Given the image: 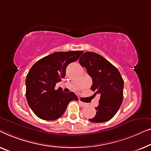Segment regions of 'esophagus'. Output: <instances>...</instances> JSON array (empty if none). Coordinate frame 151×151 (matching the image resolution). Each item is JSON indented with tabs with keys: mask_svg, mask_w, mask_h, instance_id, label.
I'll use <instances>...</instances> for the list:
<instances>
[{
	"mask_svg": "<svg viewBox=\"0 0 151 151\" xmlns=\"http://www.w3.org/2000/svg\"><path fill=\"white\" fill-rule=\"evenodd\" d=\"M78 102H79V104L81 105V107H87V104L86 103H83V102H82L81 101H78Z\"/></svg>",
	"mask_w": 151,
	"mask_h": 151,
	"instance_id": "esophagus-1",
	"label": "esophagus"
}]
</instances>
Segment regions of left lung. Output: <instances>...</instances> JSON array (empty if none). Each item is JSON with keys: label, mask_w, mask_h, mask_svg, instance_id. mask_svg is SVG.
I'll return each instance as SVG.
<instances>
[{"label": "left lung", "mask_w": 151, "mask_h": 151, "mask_svg": "<svg viewBox=\"0 0 151 151\" xmlns=\"http://www.w3.org/2000/svg\"><path fill=\"white\" fill-rule=\"evenodd\" d=\"M79 63L87 69L92 78L91 90L100 94L96 116L89 120L93 122L109 121L117 113L123 100L124 81L120 72L103 56L92 52L81 55Z\"/></svg>", "instance_id": "left-lung-1"}]
</instances>
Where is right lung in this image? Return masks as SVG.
<instances>
[{"mask_svg":"<svg viewBox=\"0 0 151 151\" xmlns=\"http://www.w3.org/2000/svg\"><path fill=\"white\" fill-rule=\"evenodd\" d=\"M83 51L56 52L37 61L27 75L26 98L29 107L38 118L54 120L64 113L72 101H78L73 92L55 90L57 83L65 76L69 63L79 58Z\"/></svg>","mask_w":151,"mask_h":151,"instance_id":"1","label":"right lung"}]
</instances>
